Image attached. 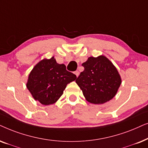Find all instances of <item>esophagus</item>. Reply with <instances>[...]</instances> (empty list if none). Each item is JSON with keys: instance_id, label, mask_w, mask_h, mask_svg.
Here are the masks:
<instances>
[{"instance_id": "esophagus-1", "label": "esophagus", "mask_w": 148, "mask_h": 148, "mask_svg": "<svg viewBox=\"0 0 148 148\" xmlns=\"http://www.w3.org/2000/svg\"><path fill=\"white\" fill-rule=\"evenodd\" d=\"M74 74H76V76H77V77H78V76H79V74H80V72H78V70H76V71H75V72H74Z\"/></svg>"}]
</instances>
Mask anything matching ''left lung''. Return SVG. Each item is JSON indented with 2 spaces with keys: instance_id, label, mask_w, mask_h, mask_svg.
I'll use <instances>...</instances> for the list:
<instances>
[{
  "instance_id": "obj_1",
  "label": "left lung",
  "mask_w": 148,
  "mask_h": 148,
  "mask_svg": "<svg viewBox=\"0 0 148 148\" xmlns=\"http://www.w3.org/2000/svg\"><path fill=\"white\" fill-rule=\"evenodd\" d=\"M76 82L88 102L103 104L116 95L121 84L117 69L105 56L90 57Z\"/></svg>"
}]
</instances>
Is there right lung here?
Masks as SVG:
<instances>
[{
	"instance_id": "obj_1",
	"label": "right lung",
	"mask_w": 148,
	"mask_h": 148,
	"mask_svg": "<svg viewBox=\"0 0 148 148\" xmlns=\"http://www.w3.org/2000/svg\"><path fill=\"white\" fill-rule=\"evenodd\" d=\"M76 76L59 64L53 57L38 62L29 74L27 88L35 100L47 106L58 101L67 84L75 80Z\"/></svg>"
}]
</instances>
